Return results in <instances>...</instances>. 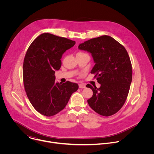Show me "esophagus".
<instances>
[{"label":"esophagus","instance_id":"esophagus-1","mask_svg":"<svg viewBox=\"0 0 154 154\" xmlns=\"http://www.w3.org/2000/svg\"><path fill=\"white\" fill-rule=\"evenodd\" d=\"M79 88H85L86 87V86H85V85L84 83H80V84H79Z\"/></svg>","mask_w":154,"mask_h":154}]
</instances>
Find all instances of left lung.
<instances>
[{
    "label": "left lung",
    "mask_w": 154,
    "mask_h": 154,
    "mask_svg": "<svg viewBox=\"0 0 154 154\" xmlns=\"http://www.w3.org/2000/svg\"><path fill=\"white\" fill-rule=\"evenodd\" d=\"M79 48L92 54L96 64L91 73L95 74L94 77L100 84L99 88L86 85L93 92L88 103L102 116L116 113L127 99L132 80V66L127 51L121 44L107 35L86 41Z\"/></svg>",
    "instance_id": "left-lung-1"
}]
</instances>
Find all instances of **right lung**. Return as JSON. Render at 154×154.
<instances>
[{
  "mask_svg": "<svg viewBox=\"0 0 154 154\" xmlns=\"http://www.w3.org/2000/svg\"><path fill=\"white\" fill-rule=\"evenodd\" d=\"M75 42L45 33L29 47L23 63V82L31 104L40 114L54 116L64 108L71 94L79 88L75 83H55L56 70L61 66L63 53Z\"/></svg>",
  "mask_w": 154,
  "mask_h": 154,
  "instance_id": "right-lung-1",
  "label": "right lung"
}]
</instances>
